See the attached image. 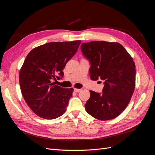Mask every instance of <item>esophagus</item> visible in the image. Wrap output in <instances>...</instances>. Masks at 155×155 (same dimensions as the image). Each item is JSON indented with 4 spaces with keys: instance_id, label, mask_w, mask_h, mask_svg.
Segmentation results:
<instances>
[{
    "instance_id": "obj_1",
    "label": "esophagus",
    "mask_w": 155,
    "mask_h": 155,
    "mask_svg": "<svg viewBox=\"0 0 155 155\" xmlns=\"http://www.w3.org/2000/svg\"><path fill=\"white\" fill-rule=\"evenodd\" d=\"M82 91L81 88H74V91L76 92H79Z\"/></svg>"
}]
</instances>
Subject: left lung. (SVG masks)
<instances>
[{
	"label": "left lung",
	"mask_w": 155,
	"mask_h": 155,
	"mask_svg": "<svg viewBox=\"0 0 155 155\" xmlns=\"http://www.w3.org/2000/svg\"><path fill=\"white\" fill-rule=\"evenodd\" d=\"M83 55L91 63L92 80L104 81L103 93L90 91L85 105L87 112L101 121L114 119L125 109L135 88L133 59L116 42L94 41L81 44Z\"/></svg>",
	"instance_id": "8db88e82"
}]
</instances>
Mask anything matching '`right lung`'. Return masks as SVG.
Here are the masks:
<instances>
[{
    "mask_svg": "<svg viewBox=\"0 0 155 155\" xmlns=\"http://www.w3.org/2000/svg\"><path fill=\"white\" fill-rule=\"evenodd\" d=\"M81 43L51 42L27 55L19 72L21 91L28 105L41 118L55 119L66 111L74 88L56 85L54 80L63 77V70Z\"/></svg>",
    "mask_w": 155,
    "mask_h": 155,
    "instance_id": "add662e5",
    "label": "right lung"
}]
</instances>
